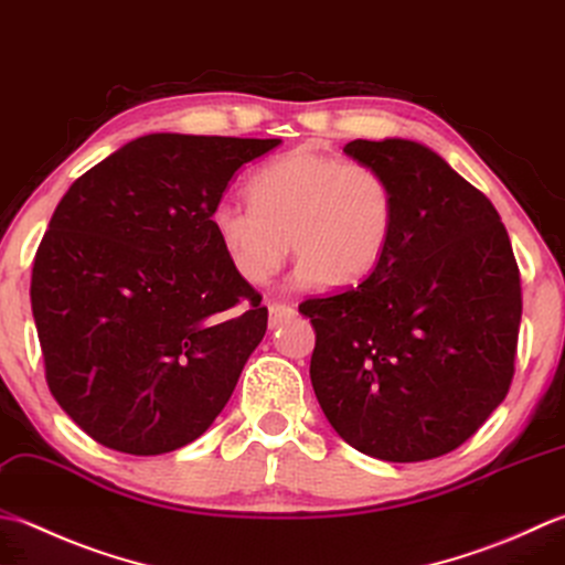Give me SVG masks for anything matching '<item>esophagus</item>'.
<instances>
[{"mask_svg":"<svg viewBox=\"0 0 565 565\" xmlns=\"http://www.w3.org/2000/svg\"><path fill=\"white\" fill-rule=\"evenodd\" d=\"M294 316V308L289 303H269V326H281L286 318Z\"/></svg>","mask_w":565,"mask_h":565,"instance_id":"obj_1","label":"esophagus"}]
</instances>
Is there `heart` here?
Masks as SVG:
<instances>
[{
    "label": "heart",
    "mask_w": 565,
    "mask_h": 565,
    "mask_svg": "<svg viewBox=\"0 0 565 565\" xmlns=\"http://www.w3.org/2000/svg\"><path fill=\"white\" fill-rule=\"evenodd\" d=\"M252 207L217 203L210 227L242 281L259 286L298 254L296 286L358 284L380 267L394 235L396 203L372 166L298 147L252 173Z\"/></svg>",
    "instance_id": "obj_1"
}]
</instances>
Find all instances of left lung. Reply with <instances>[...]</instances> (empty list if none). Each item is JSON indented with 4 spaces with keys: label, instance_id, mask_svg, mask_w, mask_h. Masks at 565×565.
Returning <instances> with one entry per match:
<instances>
[{
    "label": "left lung",
    "instance_id": "left-lung-1",
    "mask_svg": "<svg viewBox=\"0 0 565 565\" xmlns=\"http://www.w3.org/2000/svg\"><path fill=\"white\" fill-rule=\"evenodd\" d=\"M390 181L394 235L358 286L308 298L311 382L326 418L364 456L430 460L478 430L510 392L522 279L488 195L424 143L342 147Z\"/></svg>",
    "mask_w": 565,
    "mask_h": 565
}]
</instances>
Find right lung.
Here are the masks:
<instances>
[{"label":"right lung","instance_id":"right-lung-1","mask_svg":"<svg viewBox=\"0 0 565 565\" xmlns=\"http://www.w3.org/2000/svg\"><path fill=\"white\" fill-rule=\"evenodd\" d=\"M279 139L147 135L61 198L31 311L53 399L87 436L161 456L203 436L267 330L210 227L232 175Z\"/></svg>","mask_w":565,"mask_h":565}]
</instances>
